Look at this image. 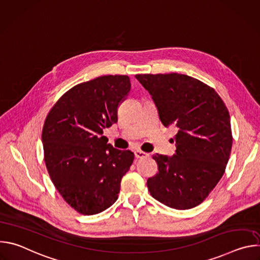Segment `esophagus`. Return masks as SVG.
Masks as SVG:
<instances>
[{"instance_id": "obj_1", "label": "esophagus", "mask_w": 260, "mask_h": 260, "mask_svg": "<svg viewBox=\"0 0 260 260\" xmlns=\"http://www.w3.org/2000/svg\"><path fill=\"white\" fill-rule=\"evenodd\" d=\"M135 156H136V158H144V157L148 156V153H146L144 151H141V150H136L135 151Z\"/></svg>"}]
</instances>
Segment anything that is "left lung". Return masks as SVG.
Masks as SVG:
<instances>
[{
  "mask_svg": "<svg viewBox=\"0 0 260 260\" xmlns=\"http://www.w3.org/2000/svg\"><path fill=\"white\" fill-rule=\"evenodd\" d=\"M136 78L151 94L161 123L178 127L176 154L152 157L158 172L148 178V190L170 208L197 207L215 188L230 159L229 110L214 88L190 76L138 74Z\"/></svg>",
  "mask_w": 260,
  "mask_h": 260,
  "instance_id": "left-lung-1",
  "label": "left lung"
}]
</instances>
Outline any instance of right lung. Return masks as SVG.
Here are the masks:
<instances>
[{
	"label": "right lung",
	"instance_id": "obj_1",
	"mask_svg": "<svg viewBox=\"0 0 260 260\" xmlns=\"http://www.w3.org/2000/svg\"><path fill=\"white\" fill-rule=\"evenodd\" d=\"M131 90L126 75L77 84L49 111L42 131L50 179L74 210L94 215L118 199L120 182L135 155L108 144L103 129L117 122L118 106Z\"/></svg>",
	"mask_w": 260,
	"mask_h": 260
}]
</instances>
